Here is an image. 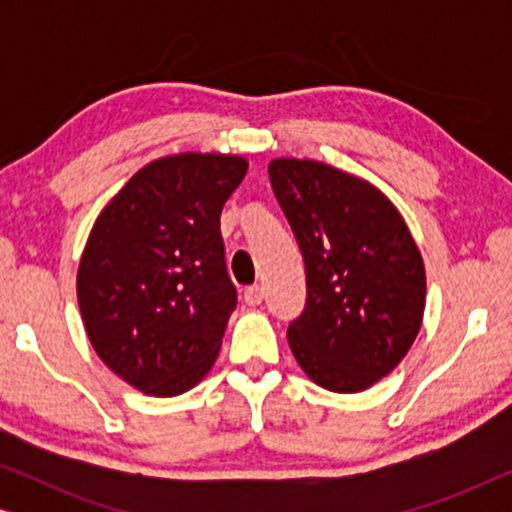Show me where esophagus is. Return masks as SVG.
I'll return each instance as SVG.
<instances>
[{
    "mask_svg": "<svg viewBox=\"0 0 512 512\" xmlns=\"http://www.w3.org/2000/svg\"><path fill=\"white\" fill-rule=\"evenodd\" d=\"M244 303L256 307L263 303V286H249V289H244Z\"/></svg>",
    "mask_w": 512,
    "mask_h": 512,
    "instance_id": "34e87169",
    "label": "esophagus"
}]
</instances>
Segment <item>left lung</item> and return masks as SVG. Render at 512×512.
Returning a JSON list of instances; mask_svg holds the SVG:
<instances>
[{
  "instance_id": "1",
  "label": "left lung",
  "mask_w": 512,
  "mask_h": 512,
  "mask_svg": "<svg viewBox=\"0 0 512 512\" xmlns=\"http://www.w3.org/2000/svg\"><path fill=\"white\" fill-rule=\"evenodd\" d=\"M270 184L305 258L307 303L289 326L298 366L319 387L356 394L389 375L424 319L426 272L394 202L319 160L275 158Z\"/></svg>"
}]
</instances>
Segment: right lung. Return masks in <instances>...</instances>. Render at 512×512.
<instances>
[{
	"instance_id": "obj_1",
	"label": "right lung",
	"mask_w": 512,
	"mask_h": 512,
	"mask_svg": "<svg viewBox=\"0 0 512 512\" xmlns=\"http://www.w3.org/2000/svg\"><path fill=\"white\" fill-rule=\"evenodd\" d=\"M247 170L233 153L151 160L93 223L76 272L81 319L104 366L137 391L184 394L219 356L237 303L221 209Z\"/></svg>"
}]
</instances>
